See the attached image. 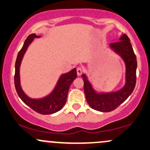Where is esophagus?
<instances>
[{
    "label": "esophagus",
    "instance_id": "34e87169",
    "mask_svg": "<svg viewBox=\"0 0 150 150\" xmlns=\"http://www.w3.org/2000/svg\"><path fill=\"white\" fill-rule=\"evenodd\" d=\"M82 73H83V70H82V69L80 68V67H78V68H77V75H78V76H80V75H82Z\"/></svg>",
    "mask_w": 150,
    "mask_h": 150
}]
</instances>
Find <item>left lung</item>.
<instances>
[{"label":"left lung","mask_w":150,"mask_h":150,"mask_svg":"<svg viewBox=\"0 0 150 150\" xmlns=\"http://www.w3.org/2000/svg\"><path fill=\"white\" fill-rule=\"evenodd\" d=\"M120 41L110 44V47L121 56L125 63V85L117 92L97 93L85 74L82 77L84 81V92L90 107L101 112H110L119 106L131 94L136 84L137 59L131 43L126 34L120 37Z\"/></svg>","instance_id":"left-lung-1"}]
</instances>
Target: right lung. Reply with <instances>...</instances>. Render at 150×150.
Returning <instances> with one entry per match:
<instances>
[{
	"label": "right lung",
	"instance_id": "right-lung-1",
	"mask_svg": "<svg viewBox=\"0 0 150 150\" xmlns=\"http://www.w3.org/2000/svg\"><path fill=\"white\" fill-rule=\"evenodd\" d=\"M35 34H32L25 40L22 48L19 51L15 62V87L17 93L22 101L27 106L41 114H52L60 111L64 106L68 97L70 86L77 77V70L74 68L69 73L63 74L58 80L57 85L55 87L53 92L47 97L42 99H36L27 97L22 91L20 80V67L21 62L27 48L33 41L34 38H39Z\"/></svg>",
	"mask_w": 150,
	"mask_h": 150
}]
</instances>
